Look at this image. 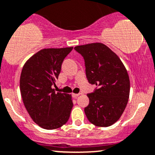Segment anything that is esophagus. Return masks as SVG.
I'll use <instances>...</instances> for the list:
<instances>
[{
  "label": "esophagus",
  "instance_id": "obj_1",
  "mask_svg": "<svg viewBox=\"0 0 155 155\" xmlns=\"http://www.w3.org/2000/svg\"><path fill=\"white\" fill-rule=\"evenodd\" d=\"M79 94H74V93H73V94H72V96H73V97H74V98H76Z\"/></svg>",
  "mask_w": 155,
  "mask_h": 155
}]
</instances>
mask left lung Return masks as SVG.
<instances>
[{
  "mask_svg": "<svg viewBox=\"0 0 155 155\" xmlns=\"http://www.w3.org/2000/svg\"><path fill=\"white\" fill-rule=\"evenodd\" d=\"M83 57L88 82L97 88L87 96L89 104L85 107L88 121L100 127L116 123L124 113L130 96L128 73L118 56L102 43L76 46Z\"/></svg>",
  "mask_w": 155,
  "mask_h": 155,
  "instance_id": "1",
  "label": "left lung"
}]
</instances>
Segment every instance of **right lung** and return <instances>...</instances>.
Wrapping results in <instances>:
<instances>
[{
	"label": "right lung",
	"mask_w": 155,
	"mask_h": 155,
	"mask_svg": "<svg viewBox=\"0 0 155 155\" xmlns=\"http://www.w3.org/2000/svg\"><path fill=\"white\" fill-rule=\"evenodd\" d=\"M73 47L39 51L27 61L20 76L22 101L32 120L45 130L68 121L73 104L71 95L57 92L56 81L64 58Z\"/></svg>",
	"instance_id": "1"
}]
</instances>
